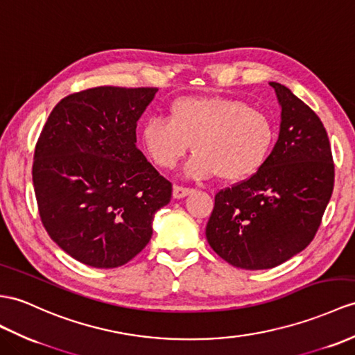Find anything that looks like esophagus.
<instances>
[{"label": "esophagus", "mask_w": 355, "mask_h": 355, "mask_svg": "<svg viewBox=\"0 0 355 355\" xmlns=\"http://www.w3.org/2000/svg\"><path fill=\"white\" fill-rule=\"evenodd\" d=\"M194 191L193 188H187V187H180V185H175L173 187V197L175 198H182L188 194H191Z\"/></svg>", "instance_id": "1"}]
</instances>
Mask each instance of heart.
<instances>
[{"mask_svg":"<svg viewBox=\"0 0 355 355\" xmlns=\"http://www.w3.org/2000/svg\"><path fill=\"white\" fill-rule=\"evenodd\" d=\"M277 138L274 120L247 102L224 96H184L168 107V119L150 117L140 131L143 149L161 168H171L193 143L187 176L239 182L254 176Z\"/></svg>","mask_w":355,"mask_h":355,"instance_id":"heart-1","label":"heart"}]
</instances>
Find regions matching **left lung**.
Segmentation results:
<instances>
[{"label":"left lung","mask_w":355,"mask_h":355,"mask_svg":"<svg viewBox=\"0 0 355 355\" xmlns=\"http://www.w3.org/2000/svg\"><path fill=\"white\" fill-rule=\"evenodd\" d=\"M282 105L279 140L254 176L215 194L206 239L227 263L268 270L302 252L321 226L334 187L325 128L288 87L270 83Z\"/></svg>","instance_id":"8db88e82"}]
</instances>
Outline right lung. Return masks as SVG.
I'll return each instance as SVG.
<instances>
[{
	"label": "right lung",
	"instance_id": "add662e5",
	"mask_svg": "<svg viewBox=\"0 0 355 355\" xmlns=\"http://www.w3.org/2000/svg\"><path fill=\"white\" fill-rule=\"evenodd\" d=\"M157 87H93L60 101L34 149L39 215L54 243L93 268L128 263L152 238L171 182L137 149Z\"/></svg>",
	"mask_w": 355,
	"mask_h": 355
}]
</instances>
